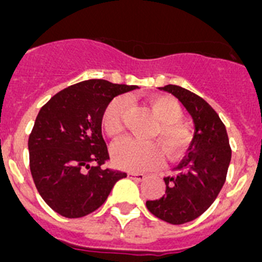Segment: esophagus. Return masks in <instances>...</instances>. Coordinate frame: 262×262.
Returning <instances> with one entry per match:
<instances>
[{
    "label": "esophagus",
    "mask_w": 262,
    "mask_h": 262,
    "mask_svg": "<svg viewBox=\"0 0 262 262\" xmlns=\"http://www.w3.org/2000/svg\"><path fill=\"white\" fill-rule=\"evenodd\" d=\"M128 176L130 179H133V180H137V181H142V180H145V178H146L143 173H138V172H129Z\"/></svg>",
    "instance_id": "esophagus-1"
}]
</instances>
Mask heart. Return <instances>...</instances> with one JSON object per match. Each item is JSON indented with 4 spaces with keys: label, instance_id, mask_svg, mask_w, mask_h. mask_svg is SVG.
I'll return each instance as SVG.
<instances>
[{
    "label": "heart",
    "instance_id": "heart-1",
    "mask_svg": "<svg viewBox=\"0 0 262 262\" xmlns=\"http://www.w3.org/2000/svg\"><path fill=\"white\" fill-rule=\"evenodd\" d=\"M151 107L160 120L155 136L159 137L162 145L171 159L183 154L190 143V134L181 125L184 112L175 99L167 95L152 96ZM126 99L117 98L107 105L103 112L102 125L105 133L117 137L124 132V115ZM112 160L119 168L129 171H145L159 167L163 163L164 152L162 146L154 141H141L125 138L116 142L112 147Z\"/></svg>",
    "mask_w": 262,
    "mask_h": 262
}]
</instances>
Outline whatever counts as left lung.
I'll return each instance as SVG.
<instances>
[{
  "instance_id": "8db88e82",
  "label": "left lung",
  "mask_w": 262,
  "mask_h": 262,
  "mask_svg": "<svg viewBox=\"0 0 262 262\" xmlns=\"http://www.w3.org/2000/svg\"><path fill=\"white\" fill-rule=\"evenodd\" d=\"M180 100L194 124L189 152L164 178L166 194L146 201L148 211L171 225H183L199 218L215 201L227 176L231 147L225 124L201 96L175 84L159 87Z\"/></svg>"
}]
</instances>
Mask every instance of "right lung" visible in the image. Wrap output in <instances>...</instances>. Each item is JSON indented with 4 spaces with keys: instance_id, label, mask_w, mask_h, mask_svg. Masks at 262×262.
Here are the masks:
<instances>
[{
    "instance_id": "1",
    "label": "right lung",
    "mask_w": 262,
    "mask_h": 262,
    "mask_svg": "<svg viewBox=\"0 0 262 262\" xmlns=\"http://www.w3.org/2000/svg\"><path fill=\"white\" fill-rule=\"evenodd\" d=\"M137 86L89 79L67 87L39 111L28 138L30 169L51 209L81 218L102 206L125 172L102 168L110 159L102 116L115 96Z\"/></svg>"
}]
</instances>
